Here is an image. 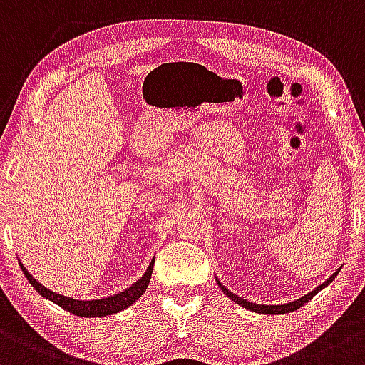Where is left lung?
Wrapping results in <instances>:
<instances>
[{
  "mask_svg": "<svg viewBox=\"0 0 365 365\" xmlns=\"http://www.w3.org/2000/svg\"><path fill=\"white\" fill-rule=\"evenodd\" d=\"M338 274V272H336ZM336 274H333V276L329 277V279H327L324 284H321L319 286V288H315L312 293H309V294H305L304 298H300V300H294V302H289V304H284V305H260V304H252V302H247V300H243V298L241 297H237V294H232L231 292H229L227 288H224L222 284H220V281H217V284H219V288L222 289L224 293L227 294L229 298H231V300H235L236 304H240L241 307H245V309H248V310H252V312H259V314H271V315H276V314H288V312H293V310H297V309H300L302 305H305L307 302L310 300V298H314L315 297V293H319L321 292L322 288H326L327 284H329L331 281L334 279V277H336Z\"/></svg>",
  "mask_w": 365,
  "mask_h": 365,
  "instance_id": "8db88e82",
  "label": "left lung"
}]
</instances>
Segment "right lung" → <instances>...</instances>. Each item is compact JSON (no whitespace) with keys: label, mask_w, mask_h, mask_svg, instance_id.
<instances>
[{"label":"right lung","mask_w":365,"mask_h":365,"mask_svg":"<svg viewBox=\"0 0 365 365\" xmlns=\"http://www.w3.org/2000/svg\"><path fill=\"white\" fill-rule=\"evenodd\" d=\"M153 264H155V260H151L148 271L143 274L141 279H138L133 286H130V288L125 289V292H120L118 294H115V297L101 298V300H73V298H68V297H63V294L50 292V289L44 288L41 282L36 281L34 277H32L31 274L26 271V267H24L22 264H20V267H22V271H24V274H26L29 282H31V284L34 286V288L38 289V292L43 294L44 298L55 302L56 305H60L61 309H65L67 312H71L73 315H81V317H100V315L101 317H105V315L117 314V312H120V310L128 309L130 304H134V302H136L138 298L146 292V288H148V282L151 279V272H153Z\"/></svg>","instance_id":"obj_1"}]
</instances>
